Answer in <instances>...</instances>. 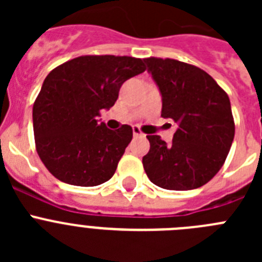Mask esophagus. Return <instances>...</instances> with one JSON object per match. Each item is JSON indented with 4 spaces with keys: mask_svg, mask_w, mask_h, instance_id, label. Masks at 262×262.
I'll list each match as a JSON object with an SVG mask.
<instances>
[{
    "mask_svg": "<svg viewBox=\"0 0 262 262\" xmlns=\"http://www.w3.org/2000/svg\"><path fill=\"white\" fill-rule=\"evenodd\" d=\"M133 134H134V136H143V133L140 131V128H139L138 126L133 127Z\"/></svg>",
    "mask_w": 262,
    "mask_h": 262,
    "instance_id": "obj_1",
    "label": "esophagus"
}]
</instances>
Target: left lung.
I'll return each mask as SVG.
<instances>
[{
    "instance_id": "obj_1",
    "label": "left lung",
    "mask_w": 262,
    "mask_h": 262,
    "mask_svg": "<svg viewBox=\"0 0 262 262\" xmlns=\"http://www.w3.org/2000/svg\"><path fill=\"white\" fill-rule=\"evenodd\" d=\"M148 72L163 96L161 117L178 124L172 144L147 135L143 157L148 178L166 190L203 186L223 166L235 136L230 98L203 69L174 59L147 57Z\"/></svg>"
}]
</instances>
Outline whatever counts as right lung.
Here are the masks:
<instances>
[{"mask_svg": "<svg viewBox=\"0 0 262 262\" xmlns=\"http://www.w3.org/2000/svg\"><path fill=\"white\" fill-rule=\"evenodd\" d=\"M145 71L131 56L85 55L48 73L32 107L35 147L41 163L60 181L97 186L108 181L133 128L108 129L101 110L114 106L124 81Z\"/></svg>", "mask_w": 262, "mask_h": 262, "instance_id": "obj_1", "label": "right lung"}]
</instances>
